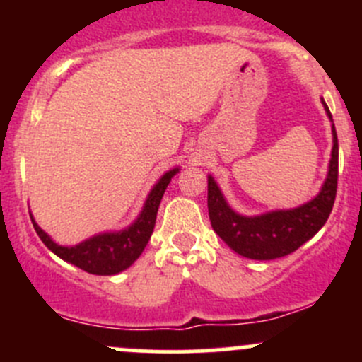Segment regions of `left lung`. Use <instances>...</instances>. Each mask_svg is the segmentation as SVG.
I'll use <instances>...</instances> for the list:
<instances>
[{"label": "left lung", "instance_id": "left-lung-1", "mask_svg": "<svg viewBox=\"0 0 362 362\" xmlns=\"http://www.w3.org/2000/svg\"><path fill=\"white\" fill-rule=\"evenodd\" d=\"M320 101L331 120L333 148H331L326 180L315 198L287 210L242 215L229 206L215 178L208 175V215H210L211 228L236 254L255 261L284 257L313 238L326 224L337 198L338 138L329 108L324 98H320Z\"/></svg>", "mask_w": 362, "mask_h": 362}]
</instances>
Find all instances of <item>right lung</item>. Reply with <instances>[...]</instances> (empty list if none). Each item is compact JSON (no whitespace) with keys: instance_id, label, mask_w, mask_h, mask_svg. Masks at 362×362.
<instances>
[{"instance_id":"obj_1","label":"right lung","mask_w":362,"mask_h":362,"mask_svg":"<svg viewBox=\"0 0 362 362\" xmlns=\"http://www.w3.org/2000/svg\"><path fill=\"white\" fill-rule=\"evenodd\" d=\"M178 171H180L178 166L171 168L156 182L138 217L127 228L119 229V231L100 233V235L90 236L76 245H59L36 224L33 214H29L33 228L40 240L45 243L47 249L52 250L63 261L83 269V272L93 273V275H117L129 268L147 247L152 231H154L160 199H163L168 184Z\"/></svg>"}]
</instances>
